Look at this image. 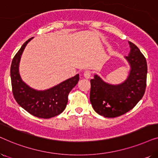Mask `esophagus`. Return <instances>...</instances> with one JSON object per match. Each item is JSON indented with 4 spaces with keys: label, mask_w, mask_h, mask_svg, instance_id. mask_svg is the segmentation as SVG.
Wrapping results in <instances>:
<instances>
[{
    "label": "esophagus",
    "mask_w": 158,
    "mask_h": 158,
    "mask_svg": "<svg viewBox=\"0 0 158 158\" xmlns=\"http://www.w3.org/2000/svg\"><path fill=\"white\" fill-rule=\"evenodd\" d=\"M83 75H84V77H85V78L89 79L90 77V75H91V73H90V71L86 70V71H85V72H84Z\"/></svg>",
    "instance_id": "34e87169"
}]
</instances>
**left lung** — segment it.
<instances>
[{
  "instance_id": "8db88e82",
  "label": "left lung",
  "mask_w": 158,
  "mask_h": 158,
  "mask_svg": "<svg viewBox=\"0 0 158 158\" xmlns=\"http://www.w3.org/2000/svg\"><path fill=\"white\" fill-rule=\"evenodd\" d=\"M130 52L124 58L130 66L128 76L119 84L105 82L97 74L90 80V101L94 111L108 118L130 111L141 100L146 88L148 65L139 48L129 42Z\"/></svg>"
}]
</instances>
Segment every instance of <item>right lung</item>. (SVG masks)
<instances>
[{
    "instance_id": "obj_1",
    "label": "right lung",
    "mask_w": 158,
    "mask_h": 158,
    "mask_svg": "<svg viewBox=\"0 0 158 158\" xmlns=\"http://www.w3.org/2000/svg\"><path fill=\"white\" fill-rule=\"evenodd\" d=\"M32 39L28 40L22 45L12 60L10 78L13 94L16 102L31 115L49 118L59 115L65 109L68 94L77 85L79 74L46 90H36L28 85L21 77L19 63L26 46Z\"/></svg>"
}]
</instances>
